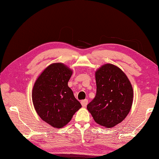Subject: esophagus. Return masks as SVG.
Masks as SVG:
<instances>
[{
    "label": "esophagus",
    "mask_w": 159,
    "mask_h": 159,
    "mask_svg": "<svg viewBox=\"0 0 159 159\" xmlns=\"http://www.w3.org/2000/svg\"><path fill=\"white\" fill-rule=\"evenodd\" d=\"M88 103V99H84V100H82L81 102V105H82L83 107H86V106H87Z\"/></svg>",
    "instance_id": "obj_1"
}]
</instances>
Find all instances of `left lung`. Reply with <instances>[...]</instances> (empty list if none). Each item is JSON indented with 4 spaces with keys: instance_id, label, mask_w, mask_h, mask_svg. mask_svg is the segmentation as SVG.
<instances>
[{
    "instance_id": "obj_1",
    "label": "left lung",
    "mask_w": 159,
    "mask_h": 159,
    "mask_svg": "<svg viewBox=\"0 0 159 159\" xmlns=\"http://www.w3.org/2000/svg\"><path fill=\"white\" fill-rule=\"evenodd\" d=\"M97 92L87 106L94 121L105 128L122 122L132 107L133 89L127 76L117 66L105 64L95 71Z\"/></svg>"
}]
</instances>
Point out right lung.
<instances>
[{"label":"right lung","instance_id":"add662e5","mask_svg":"<svg viewBox=\"0 0 159 159\" xmlns=\"http://www.w3.org/2000/svg\"><path fill=\"white\" fill-rule=\"evenodd\" d=\"M73 73L62 63H53L38 76L33 86L32 99L36 113L52 127L66 126L81 107L68 82Z\"/></svg>","mask_w":159,"mask_h":159}]
</instances>
